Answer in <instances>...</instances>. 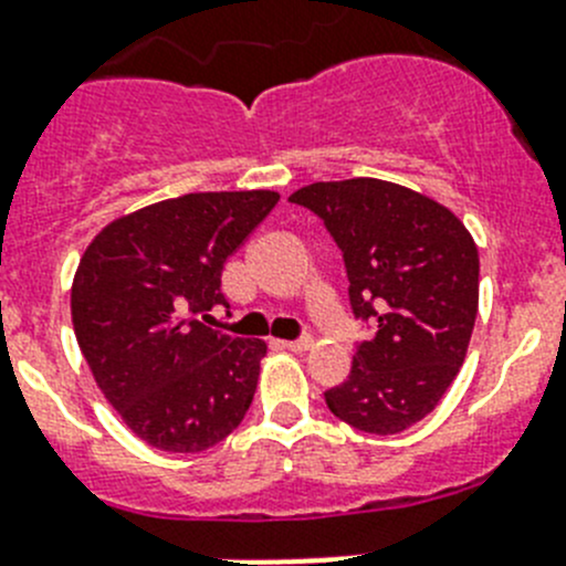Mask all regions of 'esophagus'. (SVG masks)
I'll list each match as a JSON object with an SVG mask.
<instances>
[{"mask_svg": "<svg viewBox=\"0 0 566 566\" xmlns=\"http://www.w3.org/2000/svg\"><path fill=\"white\" fill-rule=\"evenodd\" d=\"M279 348L293 350V354H304V350L312 348V337H301V339H276Z\"/></svg>", "mask_w": 566, "mask_h": 566, "instance_id": "esophagus-1", "label": "esophagus"}]
</instances>
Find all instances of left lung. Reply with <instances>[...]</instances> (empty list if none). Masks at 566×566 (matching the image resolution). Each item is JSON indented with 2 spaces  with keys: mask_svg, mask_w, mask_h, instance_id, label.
<instances>
[{
  "mask_svg": "<svg viewBox=\"0 0 566 566\" xmlns=\"http://www.w3.org/2000/svg\"><path fill=\"white\" fill-rule=\"evenodd\" d=\"M290 201L323 218L343 249L354 315L376 323L326 406L365 434L411 429L468 356L479 315L473 234L440 201L384 179L315 182Z\"/></svg>",
  "mask_w": 566,
  "mask_h": 566,
  "instance_id": "1",
  "label": "left lung"
}]
</instances>
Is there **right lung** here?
Returning <instances> with one entry per match:
<instances>
[{
	"label": "right lung",
	"instance_id": "obj_1",
	"mask_svg": "<svg viewBox=\"0 0 566 566\" xmlns=\"http://www.w3.org/2000/svg\"><path fill=\"white\" fill-rule=\"evenodd\" d=\"M276 201L273 190L188 193L115 218L87 243L71 284L76 343L146 446L201 453L243 422L268 345L196 315L227 304L223 265Z\"/></svg>",
	"mask_w": 566,
	"mask_h": 566
}]
</instances>
